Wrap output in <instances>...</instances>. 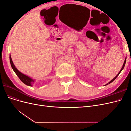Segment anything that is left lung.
I'll use <instances>...</instances> for the list:
<instances>
[{
  "label": "left lung",
  "instance_id": "8db88e82",
  "mask_svg": "<svg viewBox=\"0 0 131 131\" xmlns=\"http://www.w3.org/2000/svg\"><path fill=\"white\" fill-rule=\"evenodd\" d=\"M126 58H125V62H124V64H123V66H122V68H121V69L120 70V72H119V73H118V74H117V75H116V76L114 78H113V79H112V80H111L110 82H109L108 83V84H106V85H105V86L106 85H108V84H110V83L111 82H112L114 80H115V79L117 77H118V75H119V74L121 72V71L123 70V69H124V67H125V63H126Z\"/></svg>",
  "mask_w": 131,
  "mask_h": 131
}]
</instances>
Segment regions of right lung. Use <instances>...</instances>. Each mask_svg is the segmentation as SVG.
Wrapping results in <instances>:
<instances>
[{"mask_svg": "<svg viewBox=\"0 0 131 131\" xmlns=\"http://www.w3.org/2000/svg\"><path fill=\"white\" fill-rule=\"evenodd\" d=\"M10 64H11L12 68H13L14 72L16 74L17 77L19 78V79L21 80V81L27 86H32V84L35 81V80L33 79H31L29 77L27 76V75L22 73L21 72H19L16 68V67L15 66L14 63L13 62V60H12L10 54Z\"/></svg>", "mask_w": 131, "mask_h": 131, "instance_id": "add662e5", "label": "right lung"}]
</instances>
